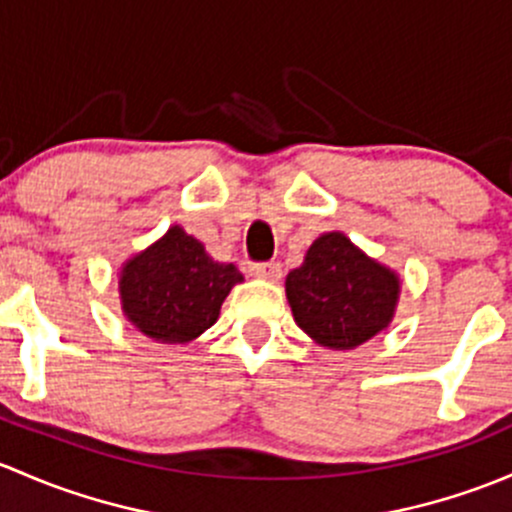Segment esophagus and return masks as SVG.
Returning <instances> with one entry per match:
<instances>
[{"mask_svg": "<svg viewBox=\"0 0 512 512\" xmlns=\"http://www.w3.org/2000/svg\"><path fill=\"white\" fill-rule=\"evenodd\" d=\"M251 273H254L256 278H263V281H278V278H281V263H254V266H251Z\"/></svg>", "mask_w": 512, "mask_h": 512, "instance_id": "obj_1", "label": "esophagus"}]
</instances>
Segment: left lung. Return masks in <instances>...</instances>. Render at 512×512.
<instances>
[{"instance_id":"obj_1","label":"left lung","mask_w":512,"mask_h":512,"mask_svg":"<svg viewBox=\"0 0 512 512\" xmlns=\"http://www.w3.org/2000/svg\"><path fill=\"white\" fill-rule=\"evenodd\" d=\"M399 276L345 234L318 236L303 266L286 278L293 318L303 333L330 350H355L382 333L394 318Z\"/></svg>"}]
</instances>
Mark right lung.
Returning <instances> with one entry per match:
<instances>
[{"label":"right lung","mask_w":512,"mask_h":512,"mask_svg":"<svg viewBox=\"0 0 512 512\" xmlns=\"http://www.w3.org/2000/svg\"><path fill=\"white\" fill-rule=\"evenodd\" d=\"M244 281L234 263H219L182 226L125 261L120 271L123 315L167 345H182L212 328L224 298Z\"/></svg>","instance_id":"add662e5"}]
</instances>
